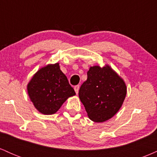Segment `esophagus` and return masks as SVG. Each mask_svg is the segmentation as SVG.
Segmentation results:
<instances>
[{
    "label": "esophagus",
    "mask_w": 157,
    "mask_h": 157,
    "mask_svg": "<svg viewBox=\"0 0 157 157\" xmlns=\"http://www.w3.org/2000/svg\"><path fill=\"white\" fill-rule=\"evenodd\" d=\"M79 89H80V86H79V85H77V86H75V91L76 94H78Z\"/></svg>",
    "instance_id": "1"
}]
</instances>
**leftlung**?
Here are the masks:
<instances>
[{"mask_svg":"<svg viewBox=\"0 0 157 157\" xmlns=\"http://www.w3.org/2000/svg\"><path fill=\"white\" fill-rule=\"evenodd\" d=\"M87 76L79 90V97L90 120L106 121L121 108L127 91L125 82L108 66H92Z\"/></svg>","mask_w":157,"mask_h":157,"instance_id":"1","label":"left lung"}]
</instances>
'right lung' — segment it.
<instances>
[{
  "label": "right lung",
  "mask_w": 157,
  "mask_h": 157,
  "mask_svg": "<svg viewBox=\"0 0 157 157\" xmlns=\"http://www.w3.org/2000/svg\"><path fill=\"white\" fill-rule=\"evenodd\" d=\"M35 107L44 114L58 111L68 97L76 94L59 63L48 65L40 69L27 86Z\"/></svg>",
  "instance_id": "add662e5"
}]
</instances>
